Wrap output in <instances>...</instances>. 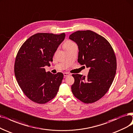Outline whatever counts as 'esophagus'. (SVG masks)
<instances>
[{"label":"esophagus","mask_w":133,"mask_h":133,"mask_svg":"<svg viewBox=\"0 0 133 133\" xmlns=\"http://www.w3.org/2000/svg\"><path fill=\"white\" fill-rule=\"evenodd\" d=\"M63 75H64V77H66V76H69L70 74H69V73H68V72H64L63 73Z\"/></svg>","instance_id":"1"}]
</instances>
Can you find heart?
<instances>
[{"label":"heart","mask_w":133,"mask_h":133,"mask_svg":"<svg viewBox=\"0 0 133 133\" xmlns=\"http://www.w3.org/2000/svg\"><path fill=\"white\" fill-rule=\"evenodd\" d=\"M75 45H76L74 43V42H73L72 41H70V40H68V41H65L64 43L63 46L64 49L65 51H67L68 50L70 49L73 46H75Z\"/></svg>","instance_id":"1"}]
</instances>
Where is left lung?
I'll use <instances>...</instances> for the list:
<instances>
[{
	"instance_id": "8db88e82",
	"label": "left lung",
	"mask_w": 133,
	"mask_h": 133,
	"mask_svg": "<svg viewBox=\"0 0 133 133\" xmlns=\"http://www.w3.org/2000/svg\"><path fill=\"white\" fill-rule=\"evenodd\" d=\"M69 38L78 46V62L89 68L87 77L72 74V92L84 103H94L107 93L114 79L117 63L114 50L107 39L91 30L77 31Z\"/></svg>"
}]
</instances>
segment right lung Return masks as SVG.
I'll list each match as a JSON object with an SVG mask.
<instances>
[{"label": "right lung", "mask_w": 133, "mask_h": 133, "mask_svg": "<svg viewBox=\"0 0 133 133\" xmlns=\"http://www.w3.org/2000/svg\"><path fill=\"white\" fill-rule=\"evenodd\" d=\"M65 37V33H37L26 40L17 53L16 78L24 94L35 103L49 102L59 90L63 74L46 72L44 66H50V62Z\"/></svg>", "instance_id": "obj_1"}]
</instances>
